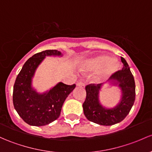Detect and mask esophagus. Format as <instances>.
Masks as SVG:
<instances>
[{
  "label": "esophagus",
  "instance_id": "1",
  "mask_svg": "<svg viewBox=\"0 0 152 152\" xmlns=\"http://www.w3.org/2000/svg\"><path fill=\"white\" fill-rule=\"evenodd\" d=\"M76 85H77L78 87H81V88H84V87H85V84H84V83L82 82V81H79V82L77 83V84H76Z\"/></svg>",
  "mask_w": 152,
  "mask_h": 152
}]
</instances>
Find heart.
<instances>
[{"label":"heart","instance_id":"obj_1","mask_svg":"<svg viewBox=\"0 0 152 152\" xmlns=\"http://www.w3.org/2000/svg\"><path fill=\"white\" fill-rule=\"evenodd\" d=\"M87 71L96 72L100 71L97 80L100 81L108 79L119 69V63L107 55H100L90 59L84 65Z\"/></svg>","mask_w":152,"mask_h":152}]
</instances>
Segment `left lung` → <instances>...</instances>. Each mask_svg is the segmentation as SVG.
I'll use <instances>...</instances> for the list:
<instances>
[{
  "instance_id": "obj_1",
  "label": "left lung",
  "mask_w": 152,
  "mask_h": 152,
  "mask_svg": "<svg viewBox=\"0 0 152 152\" xmlns=\"http://www.w3.org/2000/svg\"><path fill=\"white\" fill-rule=\"evenodd\" d=\"M123 68L114 73L108 81L119 86L122 91V98L117 105L107 108L100 104L99 91L103 84H90L86 86L87 92L83 110L86 118L90 122L100 125L109 126L122 122L127 116L134 104L135 99V84L127 61L121 57Z\"/></svg>"
}]
</instances>
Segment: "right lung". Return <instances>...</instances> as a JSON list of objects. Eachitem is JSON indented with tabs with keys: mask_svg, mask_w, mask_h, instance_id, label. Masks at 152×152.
<instances>
[{
	"mask_svg": "<svg viewBox=\"0 0 152 152\" xmlns=\"http://www.w3.org/2000/svg\"><path fill=\"white\" fill-rule=\"evenodd\" d=\"M57 50H45L35 54L24 64L17 75L13 89V104L20 117L32 126H44L60 116L65 99L76 87L60 82L44 93L32 87L35 71L46 56H61Z\"/></svg>",
	"mask_w": 152,
	"mask_h": 152,
	"instance_id": "add662e5",
	"label": "right lung"
}]
</instances>
